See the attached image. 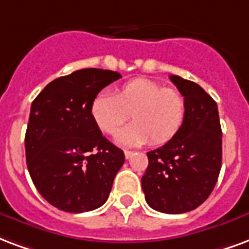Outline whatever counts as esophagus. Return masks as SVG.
Wrapping results in <instances>:
<instances>
[{"label":"esophagus","mask_w":249,"mask_h":249,"mask_svg":"<svg viewBox=\"0 0 249 249\" xmlns=\"http://www.w3.org/2000/svg\"><path fill=\"white\" fill-rule=\"evenodd\" d=\"M124 154H125V158H126V160H129V158L133 156V152H132V150H124Z\"/></svg>","instance_id":"1"}]
</instances>
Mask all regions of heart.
<instances>
[{"label":"heart","mask_w":249,"mask_h":249,"mask_svg":"<svg viewBox=\"0 0 249 249\" xmlns=\"http://www.w3.org/2000/svg\"><path fill=\"white\" fill-rule=\"evenodd\" d=\"M91 117L106 134H115L130 117L133 123L116 136L121 145H162L174 139L186 117L185 97L150 79L125 83L116 93L100 92L91 103Z\"/></svg>","instance_id":"heart-1"}]
</instances>
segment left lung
<instances>
[{
	"instance_id": "8db88e82",
	"label": "left lung",
	"mask_w": 249,
	"mask_h": 249,
	"mask_svg": "<svg viewBox=\"0 0 249 249\" xmlns=\"http://www.w3.org/2000/svg\"><path fill=\"white\" fill-rule=\"evenodd\" d=\"M170 80L185 97V123L174 139L148 153L141 183L153 210L183 213L203 203L216 185L222 167V128L218 106L203 88L177 75Z\"/></svg>"
}]
</instances>
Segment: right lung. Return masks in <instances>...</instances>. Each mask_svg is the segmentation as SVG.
<instances>
[{"instance_id":"1","label":"right lung","mask_w":249,"mask_h":249,"mask_svg":"<svg viewBox=\"0 0 249 249\" xmlns=\"http://www.w3.org/2000/svg\"><path fill=\"white\" fill-rule=\"evenodd\" d=\"M121 75L84 68L49 83L33 101L25 136L26 163L36 190L66 213L99 209L109 196L124 152L91 117L97 93Z\"/></svg>"}]
</instances>
